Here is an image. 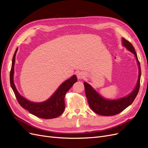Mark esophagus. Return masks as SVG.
I'll return each mask as SVG.
<instances>
[{"instance_id": "34e87169", "label": "esophagus", "mask_w": 148, "mask_h": 148, "mask_svg": "<svg viewBox=\"0 0 148 148\" xmlns=\"http://www.w3.org/2000/svg\"><path fill=\"white\" fill-rule=\"evenodd\" d=\"M77 76L78 78L82 79V78H84V74L83 72H81V71H78V72L77 74Z\"/></svg>"}]
</instances>
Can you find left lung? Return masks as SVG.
Here are the masks:
<instances>
[{"label": "left lung", "mask_w": 148, "mask_h": 148, "mask_svg": "<svg viewBox=\"0 0 148 148\" xmlns=\"http://www.w3.org/2000/svg\"><path fill=\"white\" fill-rule=\"evenodd\" d=\"M122 44L127 50L132 53L136 58L138 66V78L137 83L133 90L128 95L119 98L117 99H108L102 96L99 92L94 89L91 85L84 82L85 93L90 108L95 113L103 115L110 116L118 114L130 106L136 97L140 88L141 78L140 64L138 61L136 52L132 44L125 38H122Z\"/></svg>", "instance_id": "left-lung-1"}]
</instances>
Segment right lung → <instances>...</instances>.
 <instances>
[{
    "label": "right lung",
    "mask_w": 148,
    "mask_h": 148,
    "mask_svg": "<svg viewBox=\"0 0 148 148\" xmlns=\"http://www.w3.org/2000/svg\"><path fill=\"white\" fill-rule=\"evenodd\" d=\"M17 51L18 47L13 57L10 80L11 87L15 93L18 102L23 108L27 110L29 113L39 118L51 119L59 117L64 112L65 109L64 99L66 92L72 87L75 83L77 82V78L76 75H73L72 77L62 83L48 99L41 102L30 101L20 95L18 91L14 81H13L15 56Z\"/></svg>",
    "instance_id": "add662e5"
}]
</instances>
